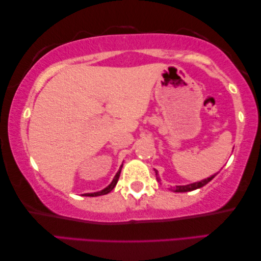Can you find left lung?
Instances as JSON below:
<instances>
[{"label":"left lung","mask_w":261,"mask_h":261,"mask_svg":"<svg viewBox=\"0 0 261 261\" xmlns=\"http://www.w3.org/2000/svg\"><path fill=\"white\" fill-rule=\"evenodd\" d=\"M156 172V176H157V180H160L159 178V174H157V171L155 170ZM216 176V174H214V176L209 177L207 179H203V180L201 181H198V182H193V184H190V185H182V186H176V189H174V192H190V191H194L196 189H200V187H202L206 185V184H208L209 181L212 180L213 178H214Z\"/></svg>","instance_id":"left-lung-1"}]
</instances>
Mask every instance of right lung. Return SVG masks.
I'll list each match as a JSON object with an SVG mask.
<instances>
[{
    "label": "right lung",
    "mask_w": 261,
    "mask_h": 261,
    "mask_svg": "<svg viewBox=\"0 0 261 261\" xmlns=\"http://www.w3.org/2000/svg\"><path fill=\"white\" fill-rule=\"evenodd\" d=\"M121 168H122V165L120 166V169H119L117 174H115V176H114L112 182H111L108 187H105L104 190H101V191H99V192H95V193H87L85 195H87V196H98V195H104V194L110 193V192L114 189V186L117 185V182H118V180H119V177H120Z\"/></svg>",
    "instance_id": "right-lung-1"
}]
</instances>
